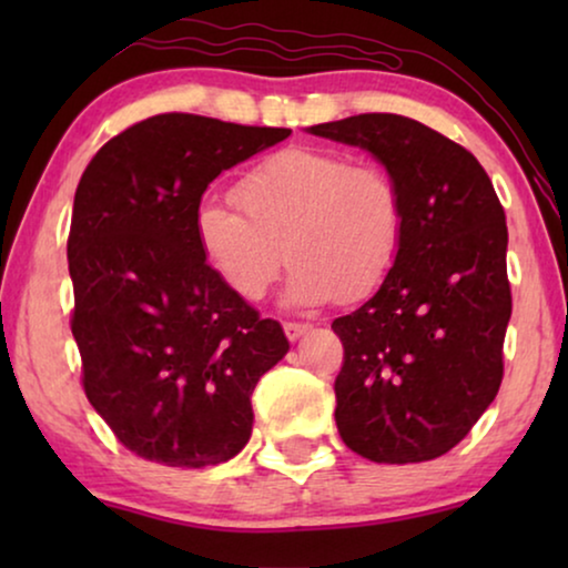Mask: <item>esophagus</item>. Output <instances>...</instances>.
Instances as JSON below:
<instances>
[{
	"label": "esophagus",
	"instance_id": "obj_1",
	"mask_svg": "<svg viewBox=\"0 0 568 568\" xmlns=\"http://www.w3.org/2000/svg\"><path fill=\"white\" fill-rule=\"evenodd\" d=\"M307 331H313V325H310V323H284V333H286V338H290V341L302 338Z\"/></svg>",
	"mask_w": 568,
	"mask_h": 568
}]
</instances>
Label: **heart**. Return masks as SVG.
Instances as JSON below:
<instances>
[{
  "label": "heart",
  "instance_id": "heart-1",
  "mask_svg": "<svg viewBox=\"0 0 568 568\" xmlns=\"http://www.w3.org/2000/svg\"><path fill=\"white\" fill-rule=\"evenodd\" d=\"M237 201L206 199L196 237L222 282L261 300L286 255V302L315 307L375 294L406 237V201L385 168L313 146H286L247 170Z\"/></svg>",
  "mask_w": 568,
  "mask_h": 568
}]
</instances>
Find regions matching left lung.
Returning a JSON list of instances; mask_svg holds the SVG:
<instances>
[{"label": "left lung", "mask_w": 568, "mask_h": 568, "mask_svg": "<svg viewBox=\"0 0 568 568\" xmlns=\"http://www.w3.org/2000/svg\"><path fill=\"white\" fill-rule=\"evenodd\" d=\"M310 134L369 152L406 201L385 284L336 317L341 439L372 463H424L473 429L499 393L511 315L507 220L480 162L424 123L362 113Z\"/></svg>", "instance_id": "1"}]
</instances>
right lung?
Segmentation results:
<instances>
[{"label": "right lung", "instance_id": "add662e5", "mask_svg": "<svg viewBox=\"0 0 568 568\" xmlns=\"http://www.w3.org/2000/svg\"><path fill=\"white\" fill-rule=\"evenodd\" d=\"M290 134L152 115L100 146L77 185L67 258L84 393L144 460L206 468L251 439V395L290 341L209 266L196 209L222 170Z\"/></svg>", "mask_w": 568, "mask_h": 568}]
</instances>
